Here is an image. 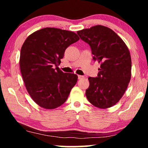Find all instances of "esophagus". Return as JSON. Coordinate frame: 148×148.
<instances>
[{
  "instance_id": "1",
  "label": "esophagus",
  "mask_w": 148,
  "mask_h": 148,
  "mask_svg": "<svg viewBox=\"0 0 148 148\" xmlns=\"http://www.w3.org/2000/svg\"><path fill=\"white\" fill-rule=\"evenodd\" d=\"M84 76L78 75V79H84Z\"/></svg>"
}]
</instances>
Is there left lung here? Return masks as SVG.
<instances>
[{
	"label": "left lung",
	"mask_w": 148,
	"mask_h": 148,
	"mask_svg": "<svg viewBox=\"0 0 148 148\" xmlns=\"http://www.w3.org/2000/svg\"><path fill=\"white\" fill-rule=\"evenodd\" d=\"M77 34L90 45L93 59L100 63L98 76L88 78L87 98L98 108H110L122 98L130 82L131 58L128 48L114 31L103 25Z\"/></svg>",
	"instance_id": "obj_1"
}]
</instances>
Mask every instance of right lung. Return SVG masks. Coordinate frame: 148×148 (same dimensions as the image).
<instances>
[{"mask_svg": "<svg viewBox=\"0 0 148 148\" xmlns=\"http://www.w3.org/2000/svg\"><path fill=\"white\" fill-rule=\"evenodd\" d=\"M79 38L75 33L46 27L28 36L20 52V69L25 88L40 106L54 109L65 102L77 82L73 73L58 67L64 51Z\"/></svg>", "mask_w": 148, "mask_h": 148, "instance_id": "right-lung-1", "label": "right lung"}]
</instances>
